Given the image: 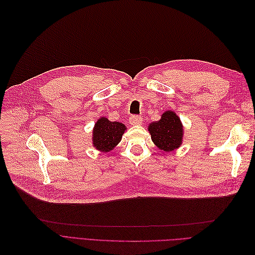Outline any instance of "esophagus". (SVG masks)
Wrapping results in <instances>:
<instances>
[{
	"label": "esophagus",
	"mask_w": 255,
	"mask_h": 255,
	"mask_svg": "<svg viewBox=\"0 0 255 255\" xmlns=\"http://www.w3.org/2000/svg\"><path fill=\"white\" fill-rule=\"evenodd\" d=\"M128 121H129V123L132 126H140V125H142V118L141 117H138V116H130Z\"/></svg>",
	"instance_id": "esophagus-1"
}]
</instances>
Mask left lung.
<instances>
[{
	"mask_svg": "<svg viewBox=\"0 0 255 255\" xmlns=\"http://www.w3.org/2000/svg\"><path fill=\"white\" fill-rule=\"evenodd\" d=\"M148 130L152 141L161 151L172 152L182 145L183 123L173 111L164 112L158 121L150 123Z\"/></svg>",
	"mask_w": 255,
	"mask_h": 255,
	"instance_id": "1",
	"label": "left lung"
}]
</instances>
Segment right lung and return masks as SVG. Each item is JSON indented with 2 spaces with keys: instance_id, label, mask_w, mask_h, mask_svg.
<instances>
[{
  "instance_id": "add662e5",
  "label": "right lung",
  "mask_w": 255,
  "mask_h": 255,
  "mask_svg": "<svg viewBox=\"0 0 255 255\" xmlns=\"http://www.w3.org/2000/svg\"><path fill=\"white\" fill-rule=\"evenodd\" d=\"M126 130L127 127L123 123L100 117L92 128V145L100 152H110L121 141Z\"/></svg>"
}]
</instances>
